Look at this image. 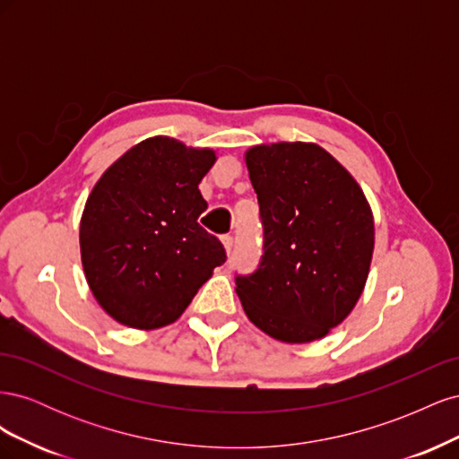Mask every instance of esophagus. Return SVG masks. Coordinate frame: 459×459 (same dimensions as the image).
Instances as JSON below:
<instances>
[{
    "label": "esophagus",
    "mask_w": 459,
    "mask_h": 459,
    "mask_svg": "<svg viewBox=\"0 0 459 459\" xmlns=\"http://www.w3.org/2000/svg\"><path fill=\"white\" fill-rule=\"evenodd\" d=\"M221 245H224L226 253L230 255L231 248H233V238H231V235H224V238H221Z\"/></svg>",
    "instance_id": "1"
}]
</instances>
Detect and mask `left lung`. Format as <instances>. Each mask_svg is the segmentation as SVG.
I'll return each mask as SVG.
<instances>
[{
	"label": "left lung",
	"instance_id": "left-lung-1",
	"mask_svg": "<svg viewBox=\"0 0 459 459\" xmlns=\"http://www.w3.org/2000/svg\"><path fill=\"white\" fill-rule=\"evenodd\" d=\"M260 204L264 253L235 280L247 317L275 341L312 342L344 322L371 266L375 224L354 176L316 143L245 152Z\"/></svg>",
	"mask_w": 459,
	"mask_h": 459
}]
</instances>
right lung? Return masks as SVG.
Instances as JSON below:
<instances>
[{
    "instance_id": "1",
    "label": "right lung",
    "mask_w": 459,
    "mask_h": 459,
    "mask_svg": "<svg viewBox=\"0 0 459 459\" xmlns=\"http://www.w3.org/2000/svg\"><path fill=\"white\" fill-rule=\"evenodd\" d=\"M216 151L155 135L128 149L97 179L80 220V255L100 307L118 324L159 329L184 314L226 262L199 226V184Z\"/></svg>"
}]
</instances>
